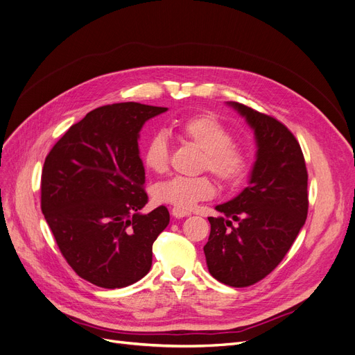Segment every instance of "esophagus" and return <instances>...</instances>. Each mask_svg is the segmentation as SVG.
Returning <instances> with one entry per match:
<instances>
[{"instance_id":"obj_1","label":"esophagus","mask_w":355,"mask_h":355,"mask_svg":"<svg viewBox=\"0 0 355 355\" xmlns=\"http://www.w3.org/2000/svg\"><path fill=\"white\" fill-rule=\"evenodd\" d=\"M171 213H173L174 218H177V219L187 218V216H190V214H191L190 211H187V210H182V209H178V207H174Z\"/></svg>"}]
</instances>
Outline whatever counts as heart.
<instances>
[{"instance_id": "1", "label": "heart", "mask_w": 355, "mask_h": 355, "mask_svg": "<svg viewBox=\"0 0 355 355\" xmlns=\"http://www.w3.org/2000/svg\"><path fill=\"white\" fill-rule=\"evenodd\" d=\"M173 130L184 144L202 150L200 168L209 171L223 186L235 187L251 169L250 152L234 142V133L211 114H194L174 121ZM169 157L168 139L164 133H155L144 150V162L152 173L166 171ZM157 203L171 205L178 209H193L202 200L216 194L214 182L209 175L174 177L153 187Z\"/></svg>"}]
</instances>
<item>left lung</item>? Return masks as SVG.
I'll return each mask as SVG.
<instances>
[{
	"label": "left lung",
	"instance_id": "obj_1",
	"mask_svg": "<svg viewBox=\"0 0 355 355\" xmlns=\"http://www.w3.org/2000/svg\"><path fill=\"white\" fill-rule=\"evenodd\" d=\"M254 130L257 157L248 187L218 205L205 245L209 272L223 284L263 280L290 250L307 216V171L293 133L277 119L229 101ZM234 221L236 225H232Z\"/></svg>",
	"mask_w": 355,
	"mask_h": 355
}]
</instances>
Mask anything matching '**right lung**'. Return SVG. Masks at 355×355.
I'll list each match as a JSON object with an SVG mask.
<instances>
[{"label":"right lung","mask_w":355,"mask_h":355,"mask_svg":"<svg viewBox=\"0 0 355 355\" xmlns=\"http://www.w3.org/2000/svg\"><path fill=\"white\" fill-rule=\"evenodd\" d=\"M166 107L117 103L89 112L44 159L42 213L67 263L104 288L139 282L152 245L169 223L159 206L148 214L139 132Z\"/></svg>","instance_id":"add662e5"}]
</instances>
